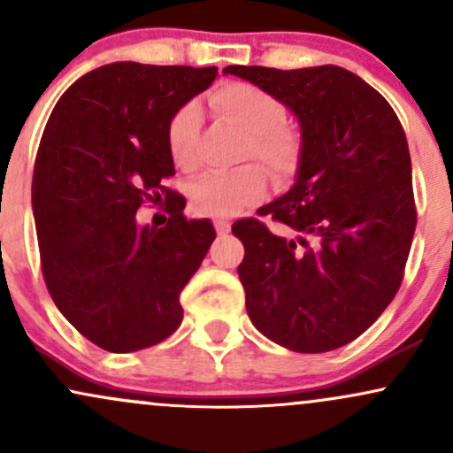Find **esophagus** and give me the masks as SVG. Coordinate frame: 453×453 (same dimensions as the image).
Wrapping results in <instances>:
<instances>
[{"label": "esophagus", "instance_id": "34e87169", "mask_svg": "<svg viewBox=\"0 0 453 453\" xmlns=\"http://www.w3.org/2000/svg\"><path fill=\"white\" fill-rule=\"evenodd\" d=\"M230 227H232L230 221H226V219H215V230H217V234H219V236H226V234L230 232Z\"/></svg>", "mask_w": 453, "mask_h": 453}]
</instances>
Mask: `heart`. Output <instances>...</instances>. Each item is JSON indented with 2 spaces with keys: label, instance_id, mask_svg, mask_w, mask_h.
Listing matches in <instances>:
<instances>
[{
  "label": "heart",
  "instance_id": "heart-1",
  "mask_svg": "<svg viewBox=\"0 0 453 453\" xmlns=\"http://www.w3.org/2000/svg\"><path fill=\"white\" fill-rule=\"evenodd\" d=\"M211 106L223 121L244 136L241 159L262 161L277 180L298 173L303 161V136L283 126V106L266 91L247 82H230L211 93ZM200 112L194 104L183 106L168 126V149L183 170L196 165V140ZM268 191V176L257 164H244L232 173H206L189 185V202L200 215L230 217L257 204Z\"/></svg>",
  "mask_w": 453,
  "mask_h": 453
}]
</instances>
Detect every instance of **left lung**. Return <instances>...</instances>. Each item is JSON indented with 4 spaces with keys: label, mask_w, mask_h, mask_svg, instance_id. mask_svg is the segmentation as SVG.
Segmentation results:
<instances>
[{
    "label": "left lung",
    "mask_w": 453,
    "mask_h": 453,
    "mask_svg": "<svg viewBox=\"0 0 453 453\" xmlns=\"http://www.w3.org/2000/svg\"><path fill=\"white\" fill-rule=\"evenodd\" d=\"M223 74L289 108L303 136L294 185L257 211L296 236L257 219L232 226L244 244L249 319L285 349H339L375 324L403 280L418 219L403 126L345 67L227 65Z\"/></svg>",
    "instance_id": "1"
}]
</instances>
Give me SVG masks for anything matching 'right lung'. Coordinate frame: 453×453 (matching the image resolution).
Wrapping results in <instances>:
<instances>
[{"label": "right lung", "mask_w": 453, "mask_h": 453, "mask_svg": "<svg viewBox=\"0 0 453 453\" xmlns=\"http://www.w3.org/2000/svg\"><path fill=\"white\" fill-rule=\"evenodd\" d=\"M217 78V67H97L57 102L34 168L31 204L42 274L61 315L112 353L147 349L183 321L179 296L215 241L209 219H187L174 174L173 117ZM166 194L171 219L144 226L135 211Z\"/></svg>", "instance_id": "1"}]
</instances>
